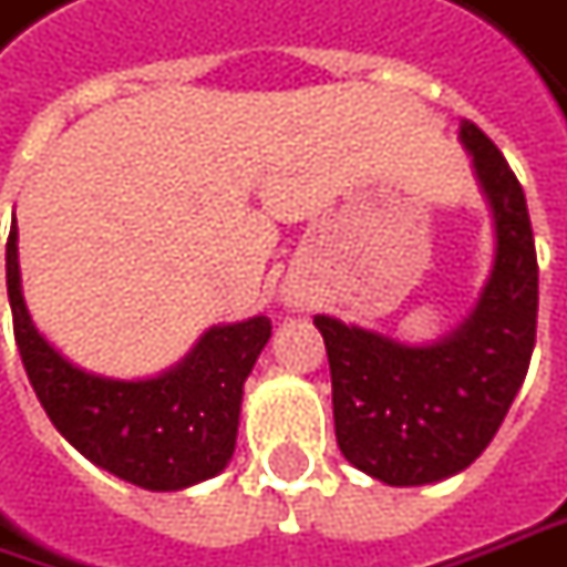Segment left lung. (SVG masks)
Instances as JSON below:
<instances>
[{
    "label": "left lung",
    "instance_id": "obj_1",
    "mask_svg": "<svg viewBox=\"0 0 567 567\" xmlns=\"http://www.w3.org/2000/svg\"><path fill=\"white\" fill-rule=\"evenodd\" d=\"M461 144L496 225L493 272L471 317L433 344L313 317L329 354L339 449L389 486L436 483L474 464L508 414L537 342V247L520 182L474 122L461 125Z\"/></svg>",
    "mask_w": 567,
    "mask_h": 567
}]
</instances>
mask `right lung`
<instances>
[{"label": "right lung", "mask_w": 567, "mask_h": 567, "mask_svg": "<svg viewBox=\"0 0 567 567\" xmlns=\"http://www.w3.org/2000/svg\"><path fill=\"white\" fill-rule=\"evenodd\" d=\"M6 282L30 385L52 426L84 458L153 493L187 489L231 461L245 380L272 336L266 317L213 326L185 361L159 377L109 380L74 367L37 332L21 295L14 225Z\"/></svg>", "instance_id": "obj_1"}]
</instances>
